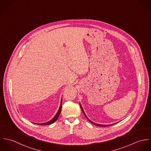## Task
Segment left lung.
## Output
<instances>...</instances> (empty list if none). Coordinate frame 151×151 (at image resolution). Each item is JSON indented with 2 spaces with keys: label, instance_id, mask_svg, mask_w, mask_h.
<instances>
[{
  "label": "left lung",
  "instance_id": "8db88e82",
  "mask_svg": "<svg viewBox=\"0 0 151 151\" xmlns=\"http://www.w3.org/2000/svg\"><path fill=\"white\" fill-rule=\"evenodd\" d=\"M80 106H81V110H82V111H83V113H84V114L85 115V116H86V119L89 121V122H91V123H92V124H95V125H96V126H99V127H102V126H104V127H106V126H111V125H113V124H110V125H102V124H96V123H93V122H92V121H91L87 117H86V114H85V113H84V110H83V108H82V106H81V105H80Z\"/></svg>",
  "mask_w": 151,
  "mask_h": 151
}]
</instances>
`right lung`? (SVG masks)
Here are the masks:
<instances>
[{
    "label": "right lung",
    "instance_id": "1",
    "mask_svg": "<svg viewBox=\"0 0 151 151\" xmlns=\"http://www.w3.org/2000/svg\"><path fill=\"white\" fill-rule=\"evenodd\" d=\"M62 99H61V103H60V108H59V110H58V113H56V114L55 115V116L51 120H50L49 122H46V123H42V124H41V125H48V124H52V123H54V122H55L57 120H58V117H59V115H60V113H61V110H62ZM36 124V123H35Z\"/></svg>",
    "mask_w": 151,
    "mask_h": 151
}]
</instances>
